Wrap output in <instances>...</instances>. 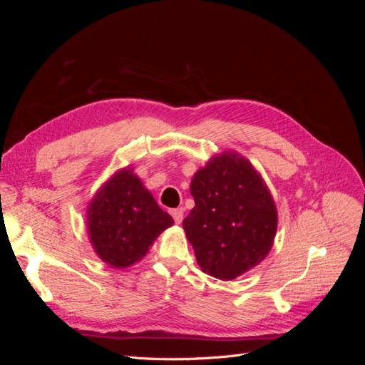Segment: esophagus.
<instances>
[{
	"mask_svg": "<svg viewBox=\"0 0 365 365\" xmlns=\"http://www.w3.org/2000/svg\"><path fill=\"white\" fill-rule=\"evenodd\" d=\"M170 215L175 220V224H181L182 222V216H184V210L182 208H173L170 210Z\"/></svg>",
	"mask_w": 365,
	"mask_h": 365,
	"instance_id": "34e87169",
	"label": "esophagus"
}]
</instances>
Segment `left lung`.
Masks as SVG:
<instances>
[{
    "mask_svg": "<svg viewBox=\"0 0 365 365\" xmlns=\"http://www.w3.org/2000/svg\"><path fill=\"white\" fill-rule=\"evenodd\" d=\"M190 193L195 207L182 227L204 272L233 280L264 259L277 231V210L244 157L224 152L210 160L195 173Z\"/></svg>",
    "mask_w": 365,
    "mask_h": 365,
    "instance_id": "left-lung-1",
    "label": "left lung"
}]
</instances>
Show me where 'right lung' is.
Masks as SVG:
<instances>
[{
  "mask_svg": "<svg viewBox=\"0 0 365 365\" xmlns=\"http://www.w3.org/2000/svg\"><path fill=\"white\" fill-rule=\"evenodd\" d=\"M172 224V216L129 169L113 176L88 208L91 244L114 268H128L146 256L152 242Z\"/></svg>",
  "mask_w": 365,
  "mask_h": 365,
  "instance_id": "add662e5",
  "label": "right lung"
}]
</instances>
